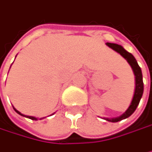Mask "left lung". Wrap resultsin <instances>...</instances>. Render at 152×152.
<instances>
[{
	"label": "left lung",
	"mask_w": 152,
	"mask_h": 152,
	"mask_svg": "<svg viewBox=\"0 0 152 152\" xmlns=\"http://www.w3.org/2000/svg\"><path fill=\"white\" fill-rule=\"evenodd\" d=\"M106 45L108 47H110L111 48H113L116 52H118V54H120L128 62V64L132 67L133 72H134V76H135V89H134V96H133L131 104L129 105L128 109L124 113L122 114L121 116H119L118 118H104V119H106L108 121H111V122H118V121H120V120H122L124 118H128L129 116H131L132 114L134 113V112L136 110V108H137V106H138V104L140 103V100H141V98L142 96V93H143L142 74V70H141L140 66L137 64V61L135 60L134 56L131 53L127 52L122 46L118 45V44H115V43L107 42Z\"/></svg>",
	"instance_id": "obj_1"
}]
</instances>
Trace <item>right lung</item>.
Here are the masks:
<instances>
[{"label":"right lung","instance_id":"right-lung-1","mask_svg":"<svg viewBox=\"0 0 152 152\" xmlns=\"http://www.w3.org/2000/svg\"><path fill=\"white\" fill-rule=\"evenodd\" d=\"M13 108H14V107H13ZM14 110H15V112H16L17 113H18V114H19V115H21V116L26 117V118H31V119H33V120H37V119H38V118H35V117H32V116H26V115L22 114V113H19V112H18V110H16L15 108H14ZM42 118H39V119H42Z\"/></svg>","mask_w":152,"mask_h":152}]
</instances>
